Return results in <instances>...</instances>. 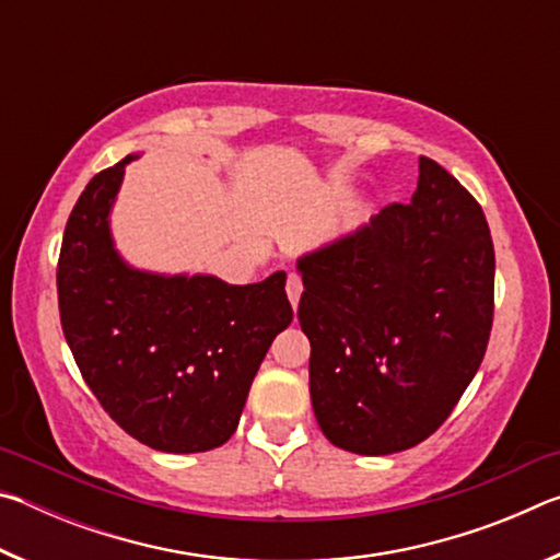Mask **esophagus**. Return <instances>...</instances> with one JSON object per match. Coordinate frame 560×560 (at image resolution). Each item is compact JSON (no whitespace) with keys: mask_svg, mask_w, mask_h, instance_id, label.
I'll use <instances>...</instances> for the list:
<instances>
[{"mask_svg":"<svg viewBox=\"0 0 560 560\" xmlns=\"http://www.w3.org/2000/svg\"><path fill=\"white\" fill-rule=\"evenodd\" d=\"M301 291H303V283H301V277L296 271H291L289 273V279H287V296H289V301H291V306L296 308L299 306V299H301Z\"/></svg>","mask_w":560,"mask_h":560,"instance_id":"34e87169","label":"esophagus"}]
</instances>
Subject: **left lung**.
Returning a JSON list of instances; mask_svg holds the SVG:
<instances>
[{
  "label": "left lung",
  "mask_w": 560,
  "mask_h": 560,
  "mask_svg": "<svg viewBox=\"0 0 560 560\" xmlns=\"http://www.w3.org/2000/svg\"><path fill=\"white\" fill-rule=\"evenodd\" d=\"M308 390L340 450L393 454L440 428L494 320V244L479 202L430 158L410 205L299 259Z\"/></svg>",
  "instance_id": "1"
}]
</instances>
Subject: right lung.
<instances>
[{"label": "right lung", "instance_id": "add662e5", "mask_svg": "<svg viewBox=\"0 0 560 560\" xmlns=\"http://www.w3.org/2000/svg\"><path fill=\"white\" fill-rule=\"evenodd\" d=\"M132 155L91 179L66 222L56 287L83 381L130 438L173 454L232 438L271 340L291 324L287 273L232 287L130 269L108 214Z\"/></svg>", "mask_w": 560, "mask_h": 560}]
</instances>
